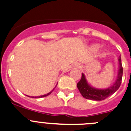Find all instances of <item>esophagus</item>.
I'll return each mask as SVG.
<instances>
[{"mask_svg":"<svg viewBox=\"0 0 131 131\" xmlns=\"http://www.w3.org/2000/svg\"><path fill=\"white\" fill-rule=\"evenodd\" d=\"M73 68H81V65L80 63H75V64L73 65Z\"/></svg>","mask_w":131,"mask_h":131,"instance_id":"esophagus-1","label":"esophagus"}]
</instances>
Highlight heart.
I'll list each match as a JSON object with an SVG mask.
<instances>
[{"label":"heart","instance_id":"obj_1","mask_svg":"<svg viewBox=\"0 0 131 131\" xmlns=\"http://www.w3.org/2000/svg\"><path fill=\"white\" fill-rule=\"evenodd\" d=\"M100 46L99 45H94V46L92 47V49L93 50H98V49H99Z\"/></svg>","mask_w":131,"mask_h":131}]
</instances>
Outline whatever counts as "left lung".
Listing matches in <instances>:
<instances>
[{"label":"left lung","instance_id":"1","mask_svg":"<svg viewBox=\"0 0 131 131\" xmlns=\"http://www.w3.org/2000/svg\"><path fill=\"white\" fill-rule=\"evenodd\" d=\"M123 75V68L122 65L121 57L118 58V70L117 77L115 82L111 86L106 88H96L93 87L88 82L86 76L82 73V77L79 82L77 83V86L78 90L83 97L86 99L93 101H102L113 94L120 88L122 82V78Z\"/></svg>","mask_w":131,"mask_h":131}]
</instances>
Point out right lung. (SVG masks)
<instances>
[{"label": "right lung", "mask_w": 131, "mask_h": 131, "mask_svg": "<svg viewBox=\"0 0 131 131\" xmlns=\"http://www.w3.org/2000/svg\"><path fill=\"white\" fill-rule=\"evenodd\" d=\"M57 84H56V86H57ZM56 86H55V88H54L53 89V90H52V91H50V92H49V93H48L45 94V95H40V96H31V97H32V98H41V97H45V96H48V95H50V94L53 91H54V89L56 88ZM29 96V97H30V96Z\"/></svg>", "instance_id": "add662e5"}]
</instances>
